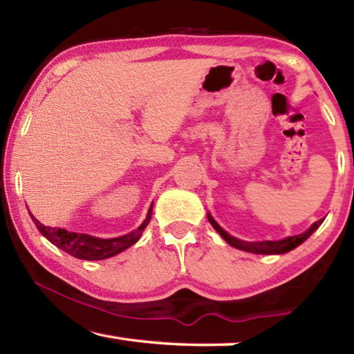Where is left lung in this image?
<instances>
[{
  "mask_svg": "<svg viewBox=\"0 0 354 354\" xmlns=\"http://www.w3.org/2000/svg\"><path fill=\"white\" fill-rule=\"evenodd\" d=\"M207 220L209 223H211L215 231L218 232V234L225 239V241L231 245V247H234L237 250H243V251H248V253H254V254H283L287 253V251H290L293 248H297L299 243H303L306 239L313 234V232L323 223V218L317 220L315 223L309 227L308 231H304L303 234H298V236H290L284 239V241H266V242H243L241 239H236L232 237L231 234H227V232L223 230V227H220V225L215 221L211 215L207 214Z\"/></svg>",
  "mask_w": 354,
  "mask_h": 354,
  "instance_id": "obj_1",
  "label": "left lung"
}]
</instances>
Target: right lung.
<instances>
[{"mask_svg": "<svg viewBox=\"0 0 354 354\" xmlns=\"http://www.w3.org/2000/svg\"><path fill=\"white\" fill-rule=\"evenodd\" d=\"M151 214L153 205L149 207L147 218L143 220V223L137 227L136 231L115 239H98L88 234H80V232H68L65 230H61V227L41 225L37 218L32 217V215L31 218L41 234H44L53 245H56L57 248L64 250L65 253L84 261H100L122 253L123 250L129 248L131 245H134L139 241L143 230H145L149 220H151Z\"/></svg>", "mask_w": 354, "mask_h": 354, "instance_id": "1", "label": "right lung"}]
</instances>
